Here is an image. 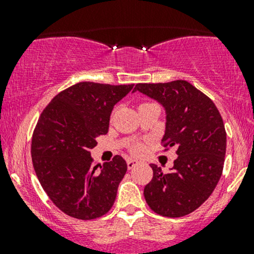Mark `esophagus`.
<instances>
[{"label": "esophagus", "instance_id": "obj_1", "mask_svg": "<svg viewBox=\"0 0 254 254\" xmlns=\"http://www.w3.org/2000/svg\"><path fill=\"white\" fill-rule=\"evenodd\" d=\"M137 163L139 162H137L136 160H132V158H127V168H129V170H132V168H134Z\"/></svg>", "mask_w": 254, "mask_h": 254}]
</instances>
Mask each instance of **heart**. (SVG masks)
Instances as JSON below:
<instances>
[{"label":"heart","mask_w":254,"mask_h":254,"mask_svg":"<svg viewBox=\"0 0 254 254\" xmlns=\"http://www.w3.org/2000/svg\"><path fill=\"white\" fill-rule=\"evenodd\" d=\"M131 151L134 153H136V155H139V153H141L142 151H143V146L141 145V143H136V145L132 146Z\"/></svg>","instance_id":"obj_1"}]
</instances>
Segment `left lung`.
Wrapping results in <instances>:
<instances>
[{"label":"left lung","instance_id":"left-lung-1","mask_svg":"<svg viewBox=\"0 0 254 254\" xmlns=\"http://www.w3.org/2000/svg\"><path fill=\"white\" fill-rule=\"evenodd\" d=\"M165 108L166 148H177L171 172L151 163L153 177L143 189L146 203L158 215L181 217L198 209L211 195L221 177L226 131L214 102L183 79L139 83L134 92Z\"/></svg>","mask_w":254,"mask_h":254}]
</instances>
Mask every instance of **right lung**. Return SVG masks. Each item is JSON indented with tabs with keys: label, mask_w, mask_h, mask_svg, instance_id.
<instances>
[{
	"label": "right lung",
	"mask_w": 254,
	"mask_h": 254,
	"mask_svg": "<svg viewBox=\"0 0 254 254\" xmlns=\"http://www.w3.org/2000/svg\"><path fill=\"white\" fill-rule=\"evenodd\" d=\"M134 84L79 82L51 99L32 137L35 175L54 204L66 215L93 220L111 210L127 166L122 156L103 166L91 148L108 132L115 104Z\"/></svg>",
	"instance_id": "obj_1"
}]
</instances>
